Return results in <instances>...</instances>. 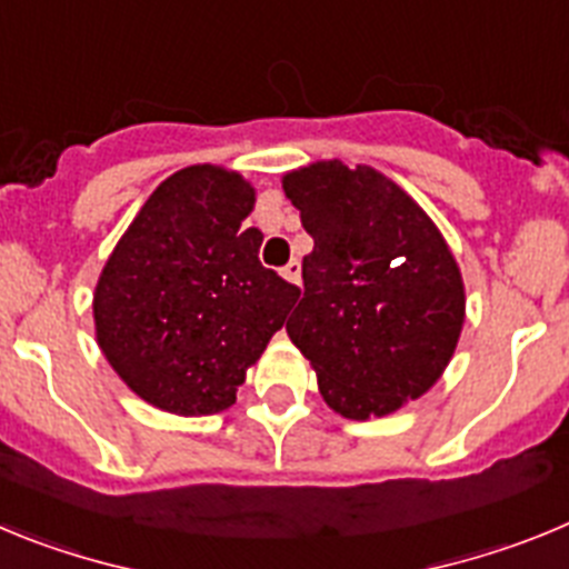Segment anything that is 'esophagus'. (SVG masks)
Instances as JSON below:
<instances>
[{
  "label": "esophagus",
  "mask_w": 569,
  "mask_h": 569,
  "mask_svg": "<svg viewBox=\"0 0 569 569\" xmlns=\"http://www.w3.org/2000/svg\"><path fill=\"white\" fill-rule=\"evenodd\" d=\"M280 274H283L289 283H295V286L300 283V260H291L289 266H283V272H280Z\"/></svg>",
  "instance_id": "obj_1"
}]
</instances>
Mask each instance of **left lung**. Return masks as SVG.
I'll return each mask as SVG.
<instances>
[{
	"label": "left lung",
	"instance_id": "1",
	"mask_svg": "<svg viewBox=\"0 0 569 569\" xmlns=\"http://www.w3.org/2000/svg\"><path fill=\"white\" fill-rule=\"evenodd\" d=\"M283 192L315 238L286 331L322 402L373 419L431 391L465 326L462 272L431 214L388 176L340 158L286 172Z\"/></svg>",
	"mask_w": 569,
	"mask_h": 569
}]
</instances>
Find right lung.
I'll return each instance as SVG.
<instances>
[{"instance_id": "1", "label": "right lung", "mask_w": 569, "mask_h": 569, "mask_svg": "<svg viewBox=\"0 0 569 569\" xmlns=\"http://www.w3.org/2000/svg\"><path fill=\"white\" fill-rule=\"evenodd\" d=\"M254 187L192 163L138 209L93 291L96 342L132 393L178 417L234 406L238 386L283 329L300 289L260 266L243 227Z\"/></svg>"}]
</instances>
